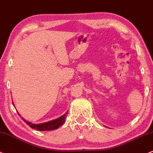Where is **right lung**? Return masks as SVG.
Wrapping results in <instances>:
<instances>
[{"label":"right lung","mask_w":153,"mask_h":153,"mask_svg":"<svg viewBox=\"0 0 153 153\" xmlns=\"http://www.w3.org/2000/svg\"><path fill=\"white\" fill-rule=\"evenodd\" d=\"M13 105H14V102H13ZM68 113V112L67 111L63 115H62V116L59 117V118L55 119V120H50V121L46 122V123H39V124L32 123H30V122L27 121V120H25L23 117H22V120H24L25 123L27 124L30 127H31L32 128H35L38 131H51V130H55V129H57L58 128H59V127L61 126L64 123H65V118H66Z\"/></svg>","instance_id":"1"}]
</instances>
